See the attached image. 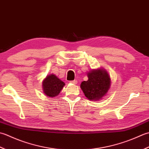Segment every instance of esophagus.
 I'll return each mask as SVG.
<instances>
[{
	"label": "esophagus",
	"mask_w": 149,
	"mask_h": 149,
	"mask_svg": "<svg viewBox=\"0 0 149 149\" xmlns=\"http://www.w3.org/2000/svg\"><path fill=\"white\" fill-rule=\"evenodd\" d=\"M71 83H72V84H77V82H78V81L77 80H72V81H70Z\"/></svg>",
	"instance_id": "obj_1"
}]
</instances>
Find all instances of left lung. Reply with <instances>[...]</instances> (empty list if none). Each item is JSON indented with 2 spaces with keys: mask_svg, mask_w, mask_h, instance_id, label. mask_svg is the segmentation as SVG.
<instances>
[{
  "mask_svg": "<svg viewBox=\"0 0 149 149\" xmlns=\"http://www.w3.org/2000/svg\"><path fill=\"white\" fill-rule=\"evenodd\" d=\"M88 80L80 85L85 96L89 100L101 99L110 88L111 78L106 71L97 69L87 74Z\"/></svg>",
  "mask_w": 149,
  "mask_h": 149,
  "instance_id": "8db88e82",
  "label": "left lung"
}]
</instances>
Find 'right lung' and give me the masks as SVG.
Instances as JSON below:
<instances>
[{
  "mask_svg": "<svg viewBox=\"0 0 149 149\" xmlns=\"http://www.w3.org/2000/svg\"><path fill=\"white\" fill-rule=\"evenodd\" d=\"M64 86L65 83L54 74L48 75L42 82L44 93L47 96L50 97L57 96Z\"/></svg>",
  "mask_w": 149,
  "mask_h": 149,
  "instance_id": "obj_1",
  "label": "right lung"
}]
</instances>
